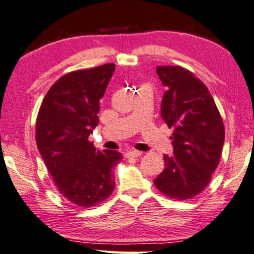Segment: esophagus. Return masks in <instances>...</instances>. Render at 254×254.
Wrapping results in <instances>:
<instances>
[{
	"label": "esophagus",
	"mask_w": 254,
	"mask_h": 254,
	"mask_svg": "<svg viewBox=\"0 0 254 254\" xmlns=\"http://www.w3.org/2000/svg\"><path fill=\"white\" fill-rule=\"evenodd\" d=\"M142 154V152L140 151H128L126 153V158H139Z\"/></svg>",
	"instance_id": "1"
}]
</instances>
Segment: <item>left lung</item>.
Wrapping results in <instances>:
<instances>
[{"label":"left lung","instance_id":"1","mask_svg":"<svg viewBox=\"0 0 254 254\" xmlns=\"http://www.w3.org/2000/svg\"><path fill=\"white\" fill-rule=\"evenodd\" d=\"M156 74L167 87L161 117L173 129L174 154L164 155L165 170L154 180L166 196L194 198L211 181L225 140L223 119L201 80L180 65H159Z\"/></svg>","mask_w":254,"mask_h":254}]
</instances>
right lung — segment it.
I'll use <instances>...</instances> for the list:
<instances>
[{"mask_svg":"<svg viewBox=\"0 0 254 254\" xmlns=\"http://www.w3.org/2000/svg\"><path fill=\"white\" fill-rule=\"evenodd\" d=\"M115 64L64 75L46 94L36 119V145L64 198L80 207L105 201L115 187L117 151H98L88 140L98 126L100 99Z\"/></svg>","mask_w":254,"mask_h":254,"instance_id":"1","label":"right lung"}]
</instances>
